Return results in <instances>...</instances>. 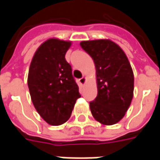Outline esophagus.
<instances>
[{
    "label": "esophagus",
    "instance_id": "obj_1",
    "mask_svg": "<svg viewBox=\"0 0 160 160\" xmlns=\"http://www.w3.org/2000/svg\"><path fill=\"white\" fill-rule=\"evenodd\" d=\"M79 80H80V83L81 84V85H84V84L86 83V80H87V79H86V77H82V78H80Z\"/></svg>",
    "mask_w": 160,
    "mask_h": 160
}]
</instances>
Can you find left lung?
<instances>
[{
    "instance_id": "obj_1",
    "label": "left lung",
    "mask_w": 160,
    "mask_h": 160,
    "mask_svg": "<svg viewBox=\"0 0 160 160\" xmlns=\"http://www.w3.org/2000/svg\"><path fill=\"white\" fill-rule=\"evenodd\" d=\"M81 48L93 59L98 95L90 102L93 118L112 125L123 118L133 98L134 73L123 50L108 39L83 41Z\"/></svg>"
}]
</instances>
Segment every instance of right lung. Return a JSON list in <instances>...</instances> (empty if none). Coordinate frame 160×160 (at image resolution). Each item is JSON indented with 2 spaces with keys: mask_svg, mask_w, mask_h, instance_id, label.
<instances>
[{
  "mask_svg": "<svg viewBox=\"0 0 160 160\" xmlns=\"http://www.w3.org/2000/svg\"><path fill=\"white\" fill-rule=\"evenodd\" d=\"M71 42L50 38L37 49L28 73L34 106L43 120L57 126L68 120L80 98L72 68L65 59Z\"/></svg>",
  "mask_w": 160,
  "mask_h": 160,
  "instance_id": "add662e5",
  "label": "right lung"
}]
</instances>
